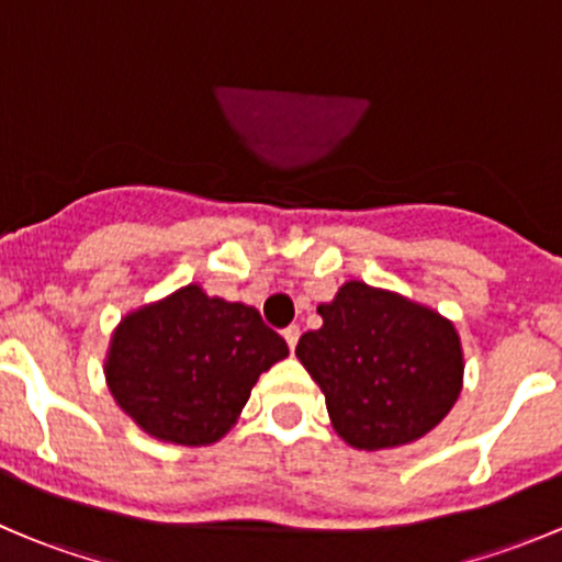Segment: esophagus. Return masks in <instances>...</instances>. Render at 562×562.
Here are the masks:
<instances>
[{"mask_svg":"<svg viewBox=\"0 0 562 562\" xmlns=\"http://www.w3.org/2000/svg\"><path fill=\"white\" fill-rule=\"evenodd\" d=\"M299 334H302V328H299V326H288L285 331H282V337H285L291 353H293V348H296V342H299Z\"/></svg>","mask_w":562,"mask_h":562,"instance_id":"obj_1","label":"esophagus"}]
</instances>
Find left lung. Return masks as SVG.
<instances>
[{"label": "left lung", "instance_id": "left-lung-1", "mask_svg": "<svg viewBox=\"0 0 562 562\" xmlns=\"http://www.w3.org/2000/svg\"><path fill=\"white\" fill-rule=\"evenodd\" d=\"M317 315L323 326L302 334L296 356L345 443L396 449L449 416L464 372L449 317L359 280L345 282Z\"/></svg>", "mask_w": 562, "mask_h": 562}]
</instances>
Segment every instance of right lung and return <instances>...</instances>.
Listing matches in <instances>:
<instances>
[{
    "instance_id": "obj_1",
    "label": "right lung",
    "mask_w": 562,
    "mask_h": 562,
    "mask_svg": "<svg viewBox=\"0 0 562 562\" xmlns=\"http://www.w3.org/2000/svg\"><path fill=\"white\" fill-rule=\"evenodd\" d=\"M288 356L255 307L184 285L122 317L105 381L146 435L176 446L217 443L236 424L260 372Z\"/></svg>"
}]
</instances>
